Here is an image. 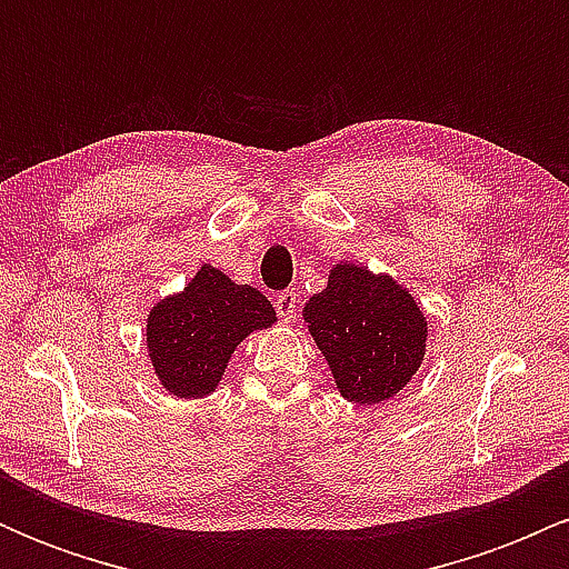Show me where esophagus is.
<instances>
[{
	"mask_svg": "<svg viewBox=\"0 0 569 569\" xmlns=\"http://www.w3.org/2000/svg\"><path fill=\"white\" fill-rule=\"evenodd\" d=\"M297 305H299L297 291H280L276 297V312L280 321L291 323L293 318H297Z\"/></svg>",
	"mask_w": 569,
	"mask_h": 569,
	"instance_id": "34e87169",
	"label": "esophagus"
}]
</instances>
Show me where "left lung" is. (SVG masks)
Instances as JSON below:
<instances>
[{"label":"left lung","mask_w":569,"mask_h":569,"mask_svg":"<svg viewBox=\"0 0 569 569\" xmlns=\"http://www.w3.org/2000/svg\"><path fill=\"white\" fill-rule=\"evenodd\" d=\"M329 361L337 390L352 403H382L426 361L428 321L398 280L361 264H335L329 283L302 310Z\"/></svg>","instance_id":"8db88e82"}]
</instances>
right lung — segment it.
Listing matches in <instances>:
<instances>
[{"label": "right lung", "mask_w": 569, "mask_h": 569, "mask_svg": "<svg viewBox=\"0 0 569 569\" xmlns=\"http://www.w3.org/2000/svg\"><path fill=\"white\" fill-rule=\"evenodd\" d=\"M276 310L262 291L238 286L202 264L184 291L160 299L147 318V350L162 388L176 398L217 390L234 348L257 329H270Z\"/></svg>", "instance_id": "right-lung-1"}]
</instances>
